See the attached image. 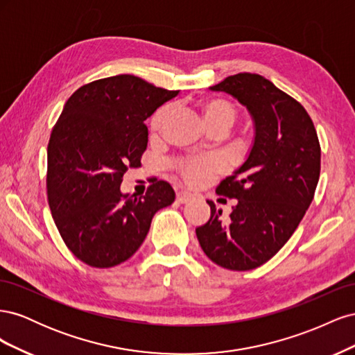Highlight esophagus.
Masks as SVG:
<instances>
[{
  "instance_id": "34e87169",
  "label": "esophagus",
  "mask_w": 355,
  "mask_h": 355,
  "mask_svg": "<svg viewBox=\"0 0 355 355\" xmlns=\"http://www.w3.org/2000/svg\"><path fill=\"white\" fill-rule=\"evenodd\" d=\"M176 200L179 202H188V201L192 200V194H191V192H188V191H184V189L176 191Z\"/></svg>"
}]
</instances>
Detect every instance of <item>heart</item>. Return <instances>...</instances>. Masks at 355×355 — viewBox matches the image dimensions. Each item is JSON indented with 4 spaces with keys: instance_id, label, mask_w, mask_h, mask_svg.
I'll use <instances>...</instances> for the list:
<instances>
[{
    "instance_id": "obj_1",
    "label": "heart",
    "mask_w": 355,
    "mask_h": 355,
    "mask_svg": "<svg viewBox=\"0 0 355 355\" xmlns=\"http://www.w3.org/2000/svg\"><path fill=\"white\" fill-rule=\"evenodd\" d=\"M200 116L204 125L209 128L220 127L225 132L234 124L235 118H237V111L234 106L227 101L222 99H210L204 101L198 106ZM170 115V108L164 106L159 111L154 114V116L149 121V132L153 136H157L164 123ZM173 167L179 171V175L184 178L189 184H201L206 180L210 175L216 173L222 168V163L216 157H191V158H182L173 163Z\"/></svg>"
}]
</instances>
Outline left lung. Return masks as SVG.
Returning a JSON list of instances; mask_svg holds the SVG:
<instances>
[{"label":"left lung","instance_id":"8db88e82","mask_svg":"<svg viewBox=\"0 0 355 355\" xmlns=\"http://www.w3.org/2000/svg\"><path fill=\"white\" fill-rule=\"evenodd\" d=\"M210 90L228 93L249 110L254 141L243 166L216 188L237 200L230 218L207 201L210 219L196 232L214 263L249 271L270 261L302 220L320 178V142L304 106L262 75L235 73Z\"/></svg>","mask_w":355,"mask_h":355}]
</instances>
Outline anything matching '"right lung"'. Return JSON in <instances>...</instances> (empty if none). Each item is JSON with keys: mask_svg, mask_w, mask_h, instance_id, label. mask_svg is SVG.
<instances>
[{"mask_svg": "<svg viewBox=\"0 0 355 355\" xmlns=\"http://www.w3.org/2000/svg\"><path fill=\"white\" fill-rule=\"evenodd\" d=\"M179 90L135 75L80 87L67 101L47 146V197L62 240L93 268H111L144 243L154 214L175 201L166 180L153 179L141 197L123 194L128 168L141 166L146 118Z\"/></svg>", "mask_w": 355, "mask_h": 355, "instance_id": "right-lung-1", "label": "right lung"}]
</instances>
